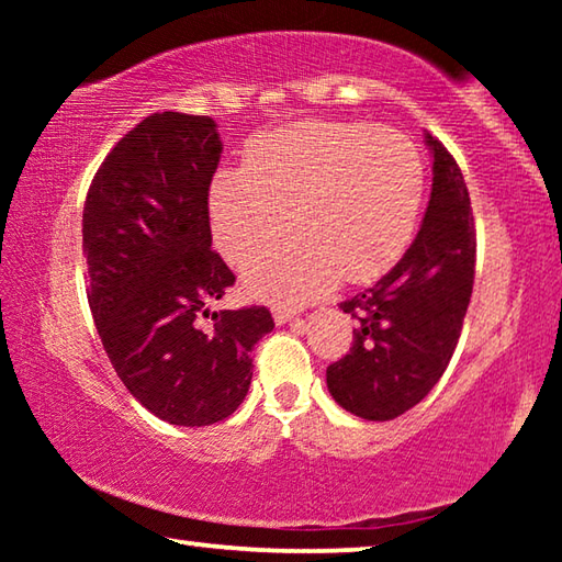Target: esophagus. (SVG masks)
Instances as JSON below:
<instances>
[{"instance_id": "34e87169", "label": "esophagus", "mask_w": 562, "mask_h": 562, "mask_svg": "<svg viewBox=\"0 0 562 562\" xmlns=\"http://www.w3.org/2000/svg\"><path fill=\"white\" fill-rule=\"evenodd\" d=\"M272 317H274V322H278V325H288V322L294 319V312L278 307V310H272Z\"/></svg>"}]
</instances>
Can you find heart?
Here are the masks:
<instances>
[{
  "instance_id": "1",
  "label": "heart",
  "mask_w": 562,
  "mask_h": 562,
  "mask_svg": "<svg viewBox=\"0 0 562 562\" xmlns=\"http://www.w3.org/2000/svg\"><path fill=\"white\" fill-rule=\"evenodd\" d=\"M424 164L404 133L372 123L304 121L262 133L245 168L211 188L215 243L240 262L291 224L303 231L243 268L252 297L302 304L339 274L367 280L392 268L412 240Z\"/></svg>"
}]
</instances>
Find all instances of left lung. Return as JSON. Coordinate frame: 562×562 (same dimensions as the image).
<instances>
[{"mask_svg": "<svg viewBox=\"0 0 562 562\" xmlns=\"http://www.w3.org/2000/svg\"><path fill=\"white\" fill-rule=\"evenodd\" d=\"M434 158L429 207L404 258L372 288L339 304L355 317L347 357L327 389L349 414L389 422L431 392L459 345L475 274L469 188L453 156L426 133Z\"/></svg>", "mask_w": 562, "mask_h": 562, "instance_id": "8db88e82", "label": "left lung"}]
</instances>
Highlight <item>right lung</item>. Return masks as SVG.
Masks as SVG:
<instances>
[{
  "mask_svg": "<svg viewBox=\"0 0 562 562\" xmlns=\"http://www.w3.org/2000/svg\"><path fill=\"white\" fill-rule=\"evenodd\" d=\"M221 154L213 119L154 113L106 156L83 205L101 345L133 398L176 426L231 416L250 389L252 347L274 327L268 307L211 312L235 282L211 247Z\"/></svg>",
  "mask_w": 562,
  "mask_h": 562,
  "instance_id": "obj_1",
  "label": "right lung"
}]
</instances>
